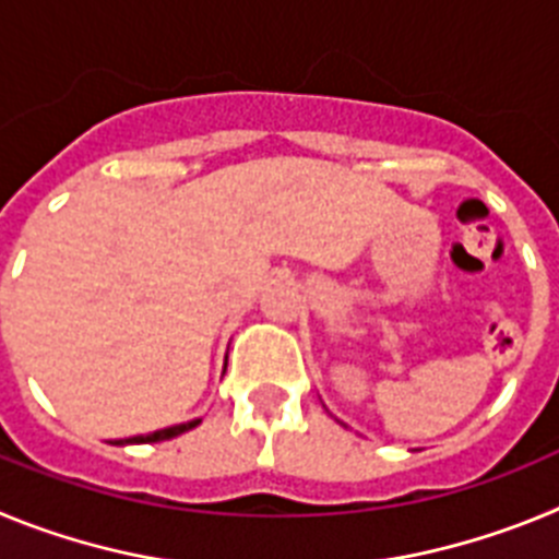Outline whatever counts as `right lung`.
Masks as SVG:
<instances>
[{
  "mask_svg": "<svg viewBox=\"0 0 559 559\" xmlns=\"http://www.w3.org/2000/svg\"><path fill=\"white\" fill-rule=\"evenodd\" d=\"M201 419H190V423H179V426H170V428H159V431H151V433H140V437H128V439H117L114 445H147V442H165V439L179 437V433L192 431V428L199 426Z\"/></svg>",
  "mask_w": 559,
  "mask_h": 559,
  "instance_id": "right-lung-1",
  "label": "right lung"
}]
</instances>
